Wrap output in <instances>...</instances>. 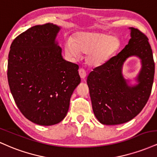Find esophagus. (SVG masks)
Instances as JSON below:
<instances>
[{"label":"esophagus","mask_w":157,"mask_h":157,"mask_svg":"<svg viewBox=\"0 0 157 157\" xmlns=\"http://www.w3.org/2000/svg\"><path fill=\"white\" fill-rule=\"evenodd\" d=\"M79 75H80L81 78L84 79L85 77H86V71H85L83 68H80V69H79Z\"/></svg>","instance_id":"esophagus-1"}]
</instances>
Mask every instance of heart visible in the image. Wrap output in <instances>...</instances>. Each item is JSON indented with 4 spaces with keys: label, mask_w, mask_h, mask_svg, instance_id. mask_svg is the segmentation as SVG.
Here are the masks:
<instances>
[{
    "label": "heart",
    "mask_w": 157,
    "mask_h": 157,
    "mask_svg": "<svg viewBox=\"0 0 157 157\" xmlns=\"http://www.w3.org/2000/svg\"><path fill=\"white\" fill-rule=\"evenodd\" d=\"M120 47L117 37L100 32H79L73 40L68 39L64 44L66 55L77 58L80 53L86 54V63L91 66H100L105 63Z\"/></svg>",
    "instance_id": "obj_1"
}]
</instances>
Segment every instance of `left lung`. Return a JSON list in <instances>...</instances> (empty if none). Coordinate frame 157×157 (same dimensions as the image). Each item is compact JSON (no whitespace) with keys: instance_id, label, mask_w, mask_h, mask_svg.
<instances>
[{"instance_id":"1","label":"left lung","mask_w":157,"mask_h":157,"mask_svg":"<svg viewBox=\"0 0 157 157\" xmlns=\"http://www.w3.org/2000/svg\"><path fill=\"white\" fill-rule=\"evenodd\" d=\"M131 39L117 55L94 68L87 77L94 113L103 125H119L130 121L147 103L154 82L155 64L148 38L130 27ZM131 56L141 60L139 83L128 86L121 74L124 62Z\"/></svg>"}]
</instances>
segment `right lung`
Wrapping results in <instances>:
<instances>
[{"mask_svg": "<svg viewBox=\"0 0 157 157\" xmlns=\"http://www.w3.org/2000/svg\"><path fill=\"white\" fill-rule=\"evenodd\" d=\"M60 29L53 23L37 25L17 36L10 46L11 93L23 116L37 125L62 121L80 82L78 65L65 60L55 43Z\"/></svg>", "mask_w": 157, "mask_h": 157, "instance_id": "right-lung-1", "label": "right lung"}]
</instances>
